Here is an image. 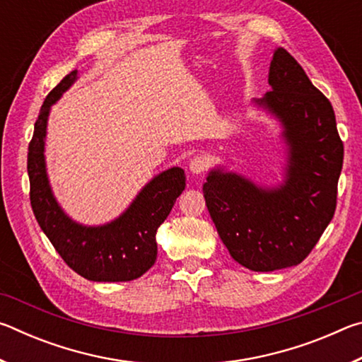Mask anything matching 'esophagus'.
Returning a JSON list of instances; mask_svg holds the SVG:
<instances>
[{"label":"esophagus","instance_id":"esophagus-1","mask_svg":"<svg viewBox=\"0 0 362 362\" xmlns=\"http://www.w3.org/2000/svg\"><path fill=\"white\" fill-rule=\"evenodd\" d=\"M209 168V161H207V158L203 155H196L192 158V161H189V170H192L193 174H203Z\"/></svg>","mask_w":362,"mask_h":362}]
</instances>
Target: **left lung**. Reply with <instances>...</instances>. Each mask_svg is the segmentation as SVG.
<instances>
[{"label":"left lung","instance_id":"8db88e82","mask_svg":"<svg viewBox=\"0 0 362 362\" xmlns=\"http://www.w3.org/2000/svg\"><path fill=\"white\" fill-rule=\"evenodd\" d=\"M268 83L272 90L259 103L286 127V183L267 192L214 170L203 185L218 236L233 259L252 272L296 267L310 255L334 217L343 166L332 103L283 47L274 52Z\"/></svg>","mask_w":362,"mask_h":362}]
</instances>
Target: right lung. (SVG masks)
I'll use <instances>...</instances> for the list:
<instances>
[{
  "label": "right lung",
  "instance_id": "1",
  "mask_svg": "<svg viewBox=\"0 0 362 362\" xmlns=\"http://www.w3.org/2000/svg\"><path fill=\"white\" fill-rule=\"evenodd\" d=\"M71 71L47 94L28 144L30 203L41 230L73 272L89 281L121 283L148 272L156 260V230L185 189V173L173 168L155 177L122 216L105 226L86 228L65 216L54 199L45 169L49 107L75 81Z\"/></svg>",
  "mask_w": 362,
  "mask_h": 362
}]
</instances>
